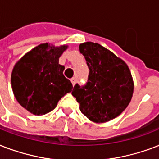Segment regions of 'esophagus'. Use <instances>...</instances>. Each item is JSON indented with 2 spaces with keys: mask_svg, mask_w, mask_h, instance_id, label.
<instances>
[{
  "mask_svg": "<svg viewBox=\"0 0 159 159\" xmlns=\"http://www.w3.org/2000/svg\"><path fill=\"white\" fill-rule=\"evenodd\" d=\"M70 80H71V83H72V84H73V85H75V83H76V78H75V77H73V78L71 79Z\"/></svg>",
  "mask_w": 159,
  "mask_h": 159,
  "instance_id": "esophagus-1",
  "label": "esophagus"
}]
</instances>
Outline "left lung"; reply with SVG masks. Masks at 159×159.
<instances>
[{"instance_id":"obj_1","label":"left lung","mask_w":159,"mask_h":159,"mask_svg":"<svg viewBox=\"0 0 159 159\" xmlns=\"http://www.w3.org/2000/svg\"><path fill=\"white\" fill-rule=\"evenodd\" d=\"M89 69L88 82L72 91L81 113L90 121L106 123L119 116L131 101L134 80L124 60L98 43L79 46Z\"/></svg>"}]
</instances>
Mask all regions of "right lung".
Segmentation results:
<instances>
[{
	"mask_svg": "<svg viewBox=\"0 0 159 159\" xmlns=\"http://www.w3.org/2000/svg\"><path fill=\"white\" fill-rule=\"evenodd\" d=\"M67 48L40 44L16 63L11 79L12 90L18 103L30 113L43 115L52 111L72 90V84L63 75L65 66L59 64Z\"/></svg>",
	"mask_w": 159,
	"mask_h": 159,
	"instance_id": "1",
	"label": "right lung"
}]
</instances>
